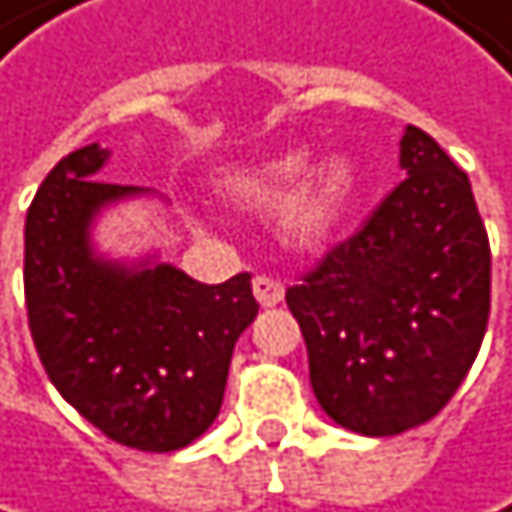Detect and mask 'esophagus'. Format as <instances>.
Segmentation results:
<instances>
[{"label":"esophagus","mask_w":512,"mask_h":512,"mask_svg":"<svg viewBox=\"0 0 512 512\" xmlns=\"http://www.w3.org/2000/svg\"><path fill=\"white\" fill-rule=\"evenodd\" d=\"M254 297H258L261 306H276V303L285 300V285L279 279L258 276V279H254Z\"/></svg>","instance_id":"esophagus-1"}]
</instances>
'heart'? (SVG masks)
<instances>
[{"mask_svg":"<svg viewBox=\"0 0 512 512\" xmlns=\"http://www.w3.org/2000/svg\"><path fill=\"white\" fill-rule=\"evenodd\" d=\"M306 166L309 160L303 154H282L254 166H239L221 178V191L236 206L258 212H270L285 202L279 218L285 236L297 245H321L346 221L358 197V172L349 160H331L309 172L295 192L293 185Z\"/></svg>","mask_w":512,"mask_h":512,"instance_id":"b5f03b06","label":"heart"}]
</instances>
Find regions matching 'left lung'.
<instances>
[{
  "label": "left lung",
  "instance_id": "left-lung-1",
  "mask_svg": "<svg viewBox=\"0 0 512 512\" xmlns=\"http://www.w3.org/2000/svg\"><path fill=\"white\" fill-rule=\"evenodd\" d=\"M407 178L367 224L288 288L321 410L364 437L434 419L486 337L492 251L467 175L419 127Z\"/></svg>",
  "mask_w": 512,
  "mask_h": 512
}]
</instances>
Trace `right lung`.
Returning a JSON list of instances; mask_svg holds the SVG:
<instances>
[{
    "label": "right lung",
    "instance_id": "add662e5",
    "mask_svg": "<svg viewBox=\"0 0 512 512\" xmlns=\"http://www.w3.org/2000/svg\"><path fill=\"white\" fill-rule=\"evenodd\" d=\"M105 160L96 142L72 151L26 212L29 331L48 379L90 425L130 449L172 452L218 419L233 346L258 300L248 273L203 285L154 258L96 254V215L148 194L99 181Z\"/></svg>",
    "mask_w": 512,
    "mask_h": 512
}]
</instances>
